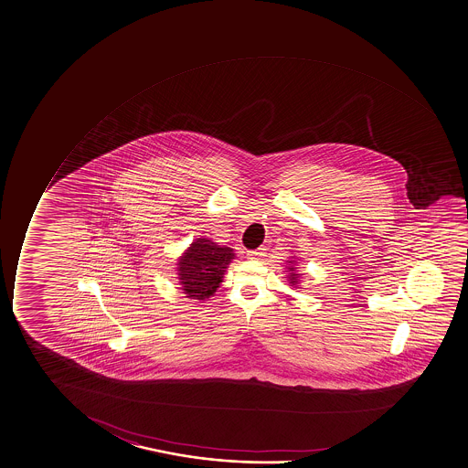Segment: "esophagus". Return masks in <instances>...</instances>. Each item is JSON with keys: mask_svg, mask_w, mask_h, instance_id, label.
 Returning <instances> with one entry per match:
<instances>
[{"mask_svg": "<svg viewBox=\"0 0 468 468\" xmlns=\"http://www.w3.org/2000/svg\"><path fill=\"white\" fill-rule=\"evenodd\" d=\"M266 255V249L264 247H258L255 250H249L247 252V257L252 258V260H260V258H263Z\"/></svg>", "mask_w": 468, "mask_h": 468, "instance_id": "obj_1", "label": "esophagus"}]
</instances>
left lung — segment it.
Returning <instances> with one entry per match:
<instances>
[{
	"label": "left lung",
	"instance_id": "left-lung-1",
	"mask_svg": "<svg viewBox=\"0 0 468 468\" xmlns=\"http://www.w3.org/2000/svg\"><path fill=\"white\" fill-rule=\"evenodd\" d=\"M291 271H294V269L291 268ZM295 275H297V273H294V272H292V273H291V275H289V279H291V282H292V283H295V280H297V279H295Z\"/></svg>",
	"mask_w": 468,
	"mask_h": 468
}]
</instances>
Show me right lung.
<instances>
[{
	"label": "right lung",
	"instance_id": "right-lung-1",
	"mask_svg": "<svg viewBox=\"0 0 468 468\" xmlns=\"http://www.w3.org/2000/svg\"><path fill=\"white\" fill-rule=\"evenodd\" d=\"M235 257L230 247L199 238L179 261V280L188 299H208L219 288L227 266Z\"/></svg>",
	"mask_w": 468,
	"mask_h": 468
}]
</instances>
